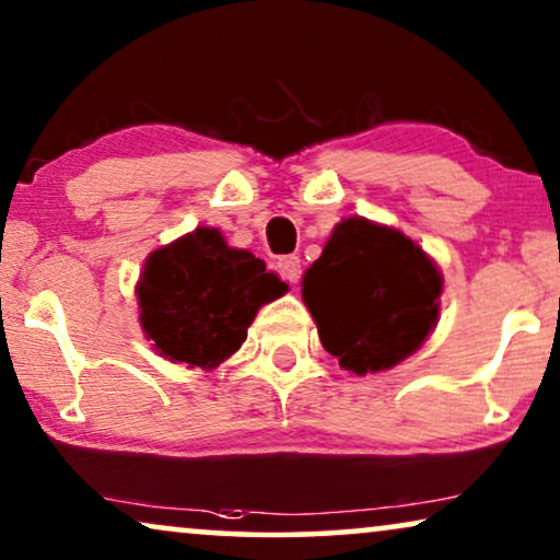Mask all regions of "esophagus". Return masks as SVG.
<instances>
[{
	"label": "esophagus",
	"instance_id": "1",
	"mask_svg": "<svg viewBox=\"0 0 560 560\" xmlns=\"http://www.w3.org/2000/svg\"><path fill=\"white\" fill-rule=\"evenodd\" d=\"M276 271H279L281 279L287 281V284H296V281L302 279V264L296 256H284L276 260Z\"/></svg>",
	"mask_w": 560,
	"mask_h": 560
}]
</instances>
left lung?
Wrapping results in <instances>:
<instances>
[{"instance_id": "obj_1", "label": "left lung", "mask_w": 560, "mask_h": 560, "mask_svg": "<svg viewBox=\"0 0 560 560\" xmlns=\"http://www.w3.org/2000/svg\"><path fill=\"white\" fill-rule=\"evenodd\" d=\"M441 294L443 276L428 253L366 218L338 222L302 279L325 350L358 376L412 355L438 325Z\"/></svg>"}]
</instances>
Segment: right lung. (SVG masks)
<instances>
[{"instance_id": "add662e5", "label": "right lung", "mask_w": 560, "mask_h": 560, "mask_svg": "<svg viewBox=\"0 0 560 560\" xmlns=\"http://www.w3.org/2000/svg\"><path fill=\"white\" fill-rule=\"evenodd\" d=\"M140 325L159 355L210 371L243 346L258 307L287 292L220 230L197 228L148 256L138 281Z\"/></svg>"}]
</instances>
